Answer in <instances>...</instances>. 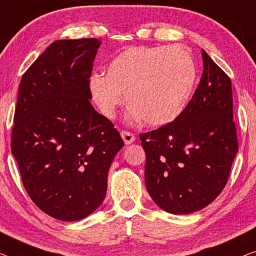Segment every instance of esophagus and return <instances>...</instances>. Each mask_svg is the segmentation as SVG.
Returning a JSON list of instances; mask_svg holds the SVG:
<instances>
[{
	"mask_svg": "<svg viewBox=\"0 0 256 256\" xmlns=\"http://www.w3.org/2000/svg\"><path fill=\"white\" fill-rule=\"evenodd\" d=\"M120 136H122V138H123L125 144H132L133 141L136 140V136H134V134H133L132 132H128V131H122V132H120Z\"/></svg>",
	"mask_w": 256,
	"mask_h": 256,
	"instance_id": "obj_1",
	"label": "esophagus"
}]
</instances>
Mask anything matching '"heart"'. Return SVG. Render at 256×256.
I'll list each match as a JSON object with an SVG mask.
<instances>
[{
	"instance_id": "obj_1",
	"label": "heart",
	"mask_w": 256,
	"mask_h": 256,
	"mask_svg": "<svg viewBox=\"0 0 256 256\" xmlns=\"http://www.w3.org/2000/svg\"><path fill=\"white\" fill-rule=\"evenodd\" d=\"M196 74V60L184 46L132 47L108 64L106 76H92L90 93L106 118L115 117L125 93L130 120L163 126L185 109Z\"/></svg>"
}]
</instances>
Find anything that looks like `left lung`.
I'll return each instance as SVG.
<instances>
[{
  "label": "left lung",
  "instance_id": "obj_1",
  "mask_svg": "<svg viewBox=\"0 0 256 256\" xmlns=\"http://www.w3.org/2000/svg\"><path fill=\"white\" fill-rule=\"evenodd\" d=\"M199 86L171 123L141 133L144 182L170 214H190L216 199L238 152L231 80L204 50Z\"/></svg>",
  "mask_w": 256,
  "mask_h": 256
}]
</instances>
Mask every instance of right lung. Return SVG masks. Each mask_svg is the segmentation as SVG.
I'll return each mask as SVG.
<instances>
[{"mask_svg":"<svg viewBox=\"0 0 256 256\" xmlns=\"http://www.w3.org/2000/svg\"><path fill=\"white\" fill-rule=\"evenodd\" d=\"M101 41L57 40L22 74L11 152L32 201L74 222L104 200L109 168L124 146L90 104V78Z\"/></svg>","mask_w":256,"mask_h":256,"instance_id":"obj_1","label":"right lung"}]
</instances>
